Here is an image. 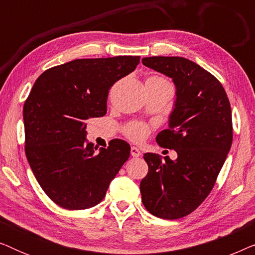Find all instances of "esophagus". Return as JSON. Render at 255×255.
Segmentation results:
<instances>
[{
  "label": "esophagus",
  "mask_w": 255,
  "mask_h": 255,
  "mask_svg": "<svg viewBox=\"0 0 255 255\" xmlns=\"http://www.w3.org/2000/svg\"><path fill=\"white\" fill-rule=\"evenodd\" d=\"M130 152H131V155L133 156V158H138V156L141 155V153H140V151H139V148L134 147V146H132Z\"/></svg>",
  "instance_id": "obj_1"
}]
</instances>
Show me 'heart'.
I'll return each mask as SVG.
<instances>
[{"mask_svg": "<svg viewBox=\"0 0 255 255\" xmlns=\"http://www.w3.org/2000/svg\"><path fill=\"white\" fill-rule=\"evenodd\" d=\"M149 79L165 80L160 76H151ZM151 128V125L142 123V122H130L123 128V133L132 141H141L149 134Z\"/></svg>", "mask_w": 255, "mask_h": 255, "instance_id": "heart-1", "label": "heart"}]
</instances>
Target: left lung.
I'll return each mask as SVG.
<instances>
[{
	"label": "left lung",
	"mask_w": 255,
	"mask_h": 255,
	"mask_svg": "<svg viewBox=\"0 0 255 255\" xmlns=\"http://www.w3.org/2000/svg\"><path fill=\"white\" fill-rule=\"evenodd\" d=\"M141 62L176 86L169 128L159 132L156 142L177 153L175 161L145 153L148 172L140 182L141 201L156 217L182 218L203 203L224 165L233 138L231 106L222 83L194 61L149 57Z\"/></svg>",
	"instance_id": "obj_1"
}]
</instances>
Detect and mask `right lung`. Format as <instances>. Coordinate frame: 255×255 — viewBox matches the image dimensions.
Returning a JSON list of instances; mask_svg holds the SVG:
<instances>
[{
    "label": "right lung",
    "mask_w": 255,
    "mask_h": 255,
    "mask_svg": "<svg viewBox=\"0 0 255 255\" xmlns=\"http://www.w3.org/2000/svg\"><path fill=\"white\" fill-rule=\"evenodd\" d=\"M140 57L76 59L48 68L24 103L25 154L45 194L68 210L99 204L130 156V145L114 139L96 152L86 142V121L107 114L108 94L134 71Z\"/></svg>",
    "instance_id": "obj_1"
}]
</instances>
